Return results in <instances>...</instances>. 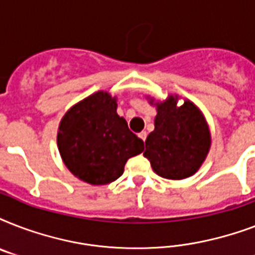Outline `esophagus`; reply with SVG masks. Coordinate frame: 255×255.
I'll return each mask as SVG.
<instances>
[{
	"label": "esophagus",
	"instance_id": "obj_1",
	"mask_svg": "<svg viewBox=\"0 0 255 255\" xmlns=\"http://www.w3.org/2000/svg\"><path fill=\"white\" fill-rule=\"evenodd\" d=\"M139 137L141 140H143V141H145V139H147V132L145 131H143V132H140L139 133Z\"/></svg>",
	"mask_w": 255,
	"mask_h": 255
}]
</instances>
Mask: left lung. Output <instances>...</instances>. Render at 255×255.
<instances>
[{
  "mask_svg": "<svg viewBox=\"0 0 255 255\" xmlns=\"http://www.w3.org/2000/svg\"><path fill=\"white\" fill-rule=\"evenodd\" d=\"M156 107L155 129L147 136L144 156L160 177L182 180L193 176L205 161L212 145L209 124L189 99L178 106V95L165 100L147 98Z\"/></svg>",
  "mask_w": 255,
  "mask_h": 255,
  "instance_id": "1",
  "label": "left lung"
}]
</instances>
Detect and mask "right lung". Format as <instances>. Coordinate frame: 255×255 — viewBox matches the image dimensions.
<instances>
[{"label": "right lung", "instance_id": "1", "mask_svg": "<svg viewBox=\"0 0 255 255\" xmlns=\"http://www.w3.org/2000/svg\"><path fill=\"white\" fill-rule=\"evenodd\" d=\"M118 98L94 92L74 104L61 119L57 144L71 173L91 185H106L123 174L129 157L141 153L143 140L118 115Z\"/></svg>", "mask_w": 255, "mask_h": 255}]
</instances>
